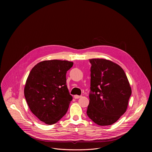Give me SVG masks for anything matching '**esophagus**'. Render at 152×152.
Segmentation results:
<instances>
[{"instance_id":"34e87169","label":"esophagus","mask_w":152,"mask_h":152,"mask_svg":"<svg viewBox=\"0 0 152 152\" xmlns=\"http://www.w3.org/2000/svg\"><path fill=\"white\" fill-rule=\"evenodd\" d=\"M74 98L75 99H78V98H81V97H82V96H79V95H74Z\"/></svg>"}]
</instances>
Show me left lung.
I'll use <instances>...</instances> for the list:
<instances>
[{"instance_id": "8db88e82", "label": "left lung", "mask_w": 152, "mask_h": 152, "mask_svg": "<svg viewBox=\"0 0 152 152\" xmlns=\"http://www.w3.org/2000/svg\"><path fill=\"white\" fill-rule=\"evenodd\" d=\"M91 91L87 113L99 126L116 122L126 111L132 89L119 65L104 58L89 59Z\"/></svg>"}]
</instances>
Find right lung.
<instances>
[{
  "label": "right lung",
  "mask_w": 152,
  "mask_h": 152,
  "mask_svg": "<svg viewBox=\"0 0 152 152\" xmlns=\"http://www.w3.org/2000/svg\"><path fill=\"white\" fill-rule=\"evenodd\" d=\"M73 65L66 60H45L35 65L27 78L24 94L31 112L53 125L66 113L72 96L66 85V73Z\"/></svg>",
  "instance_id": "add662e5"
}]
</instances>
